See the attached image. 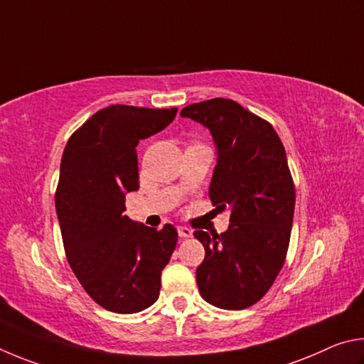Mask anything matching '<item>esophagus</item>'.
<instances>
[{
  "label": "esophagus",
  "instance_id": "esophagus-1",
  "mask_svg": "<svg viewBox=\"0 0 364 364\" xmlns=\"http://www.w3.org/2000/svg\"><path fill=\"white\" fill-rule=\"evenodd\" d=\"M177 232H178V237H181V238H190L193 235V232L187 227H178Z\"/></svg>",
  "mask_w": 364,
  "mask_h": 364
}]
</instances>
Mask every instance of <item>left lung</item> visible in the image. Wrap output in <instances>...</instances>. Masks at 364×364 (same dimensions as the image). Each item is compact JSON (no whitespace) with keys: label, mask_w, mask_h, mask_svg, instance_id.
Returning a JSON list of instances; mask_svg holds the SVG:
<instances>
[{"label":"left lung","mask_w":364,"mask_h":364,"mask_svg":"<svg viewBox=\"0 0 364 364\" xmlns=\"http://www.w3.org/2000/svg\"><path fill=\"white\" fill-rule=\"evenodd\" d=\"M181 117L211 131L218 164L209 198L230 209L225 233H193L206 251L196 269L200 294L214 307L247 309L272 288L289 247L296 188L284 146L269 121L232 99L192 104Z\"/></svg>","instance_id":"left-lung-1"}]
</instances>
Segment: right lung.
Wrapping results in <instances>:
<instances>
[{
  "label": "right lung",
  "mask_w": 364,
  "mask_h": 364,
  "mask_svg": "<svg viewBox=\"0 0 364 364\" xmlns=\"http://www.w3.org/2000/svg\"><path fill=\"white\" fill-rule=\"evenodd\" d=\"M177 108L110 105L78 127L63 150L55 190L63 250L95 304L137 314L156 302L161 272L177 230L151 228L124 215L127 192L139 188L136 146L163 131Z\"/></svg>",
  "instance_id": "obj_1"
}]
</instances>
